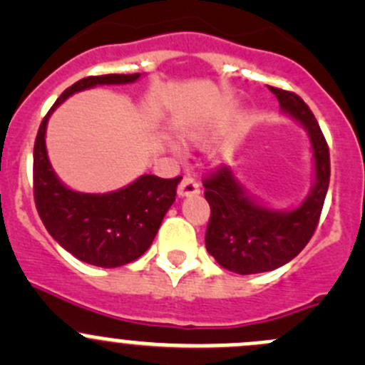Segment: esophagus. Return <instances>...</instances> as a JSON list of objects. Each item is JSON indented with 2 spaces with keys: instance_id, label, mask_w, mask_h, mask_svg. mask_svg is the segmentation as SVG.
<instances>
[{
  "instance_id": "34e87169",
  "label": "esophagus",
  "mask_w": 365,
  "mask_h": 365,
  "mask_svg": "<svg viewBox=\"0 0 365 365\" xmlns=\"http://www.w3.org/2000/svg\"><path fill=\"white\" fill-rule=\"evenodd\" d=\"M194 194H200V183L192 176H183L178 185V196H194Z\"/></svg>"
}]
</instances>
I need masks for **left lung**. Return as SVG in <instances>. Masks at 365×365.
<instances>
[{
  "label": "left lung",
  "instance_id": "obj_1",
  "mask_svg": "<svg viewBox=\"0 0 365 365\" xmlns=\"http://www.w3.org/2000/svg\"><path fill=\"white\" fill-rule=\"evenodd\" d=\"M281 109L309 132L314 155V187L295 210L277 212L251 200L227 165L205 176L210 205L206 251L226 270L240 275L261 274L292 261L318 227L330 182V153L322 128L309 106L293 91L272 88Z\"/></svg>",
  "mask_w": 365,
  "mask_h": 365
}]
</instances>
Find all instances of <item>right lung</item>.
<instances>
[{
  "label": "right lung",
  "mask_w": 365,
  "mask_h": 365,
  "mask_svg": "<svg viewBox=\"0 0 365 365\" xmlns=\"http://www.w3.org/2000/svg\"><path fill=\"white\" fill-rule=\"evenodd\" d=\"M141 73H108L77 81L60 95L38 128L33 148V196L51 237L77 259L102 268H116L143 256L152 245L162 219L175 203L182 176L143 175L130 185L109 194L70 190L58 180L46 150L51 113L76 91L97 84H127Z\"/></svg>",
  "instance_id": "add662e5"
}]
</instances>
